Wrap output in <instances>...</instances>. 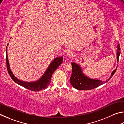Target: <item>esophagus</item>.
Masks as SVG:
<instances>
[{
  "instance_id": "1",
  "label": "esophagus",
  "mask_w": 124,
  "mask_h": 124,
  "mask_svg": "<svg viewBox=\"0 0 124 124\" xmlns=\"http://www.w3.org/2000/svg\"><path fill=\"white\" fill-rule=\"evenodd\" d=\"M66 55L68 56V57L70 58H72L75 56V54L72 51H69L66 52Z\"/></svg>"
}]
</instances>
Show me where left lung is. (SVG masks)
<instances>
[{
    "label": "left lung",
    "instance_id": "8db88e82",
    "mask_svg": "<svg viewBox=\"0 0 124 124\" xmlns=\"http://www.w3.org/2000/svg\"><path fill=\"white\" fill-rule=\"evenodd\" d=\"M116 47L118 48V50L116 51V58L118 62L119 55L120 54V47L119 44ZM71 65L72 66V70L70 82L73 87L79 90H92L102 85L105 82H108L111 78L116 70V69L113 71L109 79H108L105 82L100 80L89 78L82 73L81 68L79 65L75 62H71Z\"/></svg>",
    "mask_w": 124,
    "mask_h": 124
}]
</instances>
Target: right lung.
I'll list each match as a JSON object with an SVG mask.
<instances>
[{"label":"right lung","instance_id":"1","mask_svg":"<svg viewBox=\"0 0 124 124\" xmlns=\"http://www.w3.org/2000/svg\"><path fill=\"white\" fill-rule=\"evenodd\" d=\"M8 43L7 46H8ZM6 46V67H7V70L8 73L10 77H11L12 80H14L15 82H16L17 84H19L21 86H23L27 89L33 91V92H38L42 89H46L48 86L51 83V80L52 78V74L55 71L58 67L63 62V57L62 56H60V57L56 58L50 64L48 68L44 74L42 76L41 78L35 82H27L25 81H21L17 79V78L13 75L12 72L11 71L9 66V63H8V53H7V48Z\"/></svg>","mask_w":124,"mask_h":124}]
</instances>
